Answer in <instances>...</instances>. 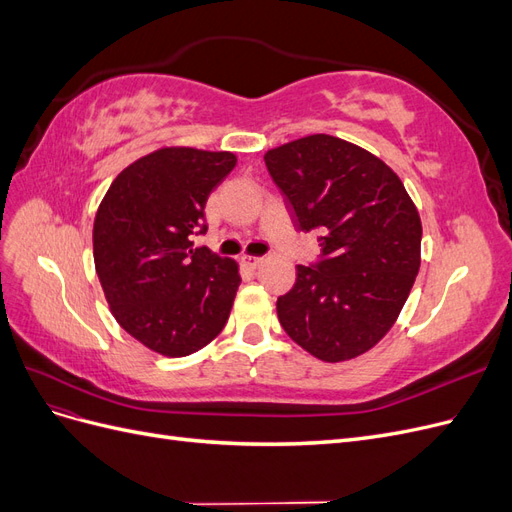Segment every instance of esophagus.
Listing matches in <instances>:
<instances>
[{"mask_svg":"<svg viewBox=\"0 0 512 512\" xmlns=\"http://www.w3.org/2000/svg\"><path fill=\"white\" fill-rule=\"evenodd\" d=\"M241 262L243 265L247 267V269H256V267H260L262 265V258L260 256H241Z\"/></svg>","mask_w":512,"mask_h":512,"instance_id":"esophagus-1","label":"esophagus"}]
</instances>
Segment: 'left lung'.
<instances>
[{
  "label": "left lung",
  "instance_id": "left-lung-1",
  "mask_svg": "<svg viewBox=\"0 0 512 512\" xmlns=\"http://www.w3.org/2000/svg\"><path fill=\"white\" fill-rule=\"evenodd\" d=\"M294 226L320 230L322 260L297 265L277 299L292 342L324 363L356 359L399 318L421 267V215L395 170L331 134H309L265 153Z\"/></svg>",
  "mask_w": 512,
  "mask_h": 512
}]
</instances>
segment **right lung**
<instances>
[{
  "label": "right lung",
  "instance_id": "right-lung-1",
  "mask_svg": "<svg viewBox=\"0 0 512 512\" xmlns=\"http://www.w3.org/2000/svg\"><path fill=\"white\" fill-rule=\"evenodd\" d=\"M230 151L162 147L126 166L94 222V262L119 327L179 359L213 342L241 284L235 260L194 247L207 198L232 168Z\"/></svg>",
  "mask_w": 512,
  "mask_h": 512
}]
</instances>
